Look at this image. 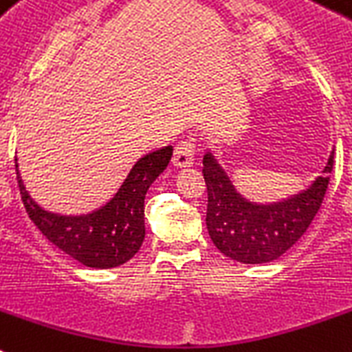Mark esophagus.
I'll use <instances>...</instances> for the list:
<instances>
[{"instance_id": "34e87169", "label": "esophagus", "mask_w": 352, "mask_h": 352, "mask_svg": "<svg viewBox=\"0 0 352 352\" xmlns=\"http://www.w3.org/2000/svg\"><path fill=\"white\" fill-rule=\"evenodd\" d=\"M195 148L191 143H181L175 146V153H173V166L177 168H188L193 164Z\"/></svg>"}]
</instances>
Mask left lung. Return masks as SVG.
Returning <instances> with one entry per match:
<instances>
[{
    "mask_svg": "<svg viewBox=\"0 0 352 352\" xmlns=\"http://www.w3.org/2000/svg\"><path fill=\"white\" fill-rule=\"evenodd\" d=\"M333 153L306 190L276 202H254L240 193L217 155L206 150L202 157L208 186L206 226L217 249L245 265L281 258L308 231L320 209L333 170Z\"/></svg>",
    "mask_w": 352,
    "mask_h": 352,
    "instance_id": "1",
    "label": "left lung"
}]
</instances>
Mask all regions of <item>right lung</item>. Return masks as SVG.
Returning a JSON list of instances; mask_svg holds the SVG:
<instances>
[{
	"label": "right lung",
	"instance_id": "1",
	"mask_svg": "<svg viewBox=\"0 0 352 352\" xmlns=\"http://www.w3.org/2000/svg\"><path fill=\"white\" fill-rule=\"evenodd\" d=\"M173 146L153 150L134 162L118 191L89 212L64 214L43 208L32 199L16 173L21 199L37 229L55 247L89 268L120 267L135 256L144 240V197L153 181L166 170Z\"/></svg>",
	"mask_w": 352,
	"mask_h": 352
}]
</instances>
